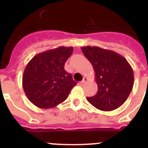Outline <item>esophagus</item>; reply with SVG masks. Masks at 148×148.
I'll use <instances>...</instances> for the list:
<instances>
[{"mask_svg":"<svg viewBox=\"0 0 148 148\" xmlns=\"http://www.w3.org/2000/svg\"><path fill=\"white\" fill-rule=\"evenodd\" d=\"M87 80H88V78H87V77H84L83 80H82V82H81V84H84L85 83V82H87Z\"/></svg>","mask_w":148,"mask_h":148,"instance_id":"obj_1","label":"esophagus"}]
</instances>
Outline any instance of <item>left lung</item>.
Instances as JSON below:
<instances>
[{
  "mask_svg": "<svg viewBox=\"0 0 148 148\" xmlns=\"http://www.w3.org/2000/svg\"><path fill=\"white\" fill-rule=\"evenodd\" d=\"M82 53L95 73L97 93L87 101L95 108L111 111L125 103L133 89L134 75L130 64L116 52L98 47H83Z\"/></svg>",
  "mask_w": 148,
  "mask_h": 148,
  "instance_id": "left-lung-1",
  "label": "left lung"
}]
</instances>
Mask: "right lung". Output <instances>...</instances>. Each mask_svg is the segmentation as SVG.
Listing matches in <instances>:
<instances>
[{
	"label": "right lung",
	"mask_w": 148,
	"mask_h": 148,
	"mask_svg": "<svg viewBox=\"0 0 148 148\" xmlns=\"http://www.w3.org/2000/svg\"><path fill=\"white\" fill-rule=\"evenodd\" d=\"M73 52L72 47H59L36 55L23 72V88L29 100L43 109L64 101L76 82L64 64Z\"/></svg>",
	"instance_id": "right-lung-1"
}]
</instances>
